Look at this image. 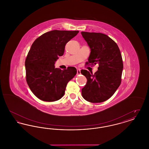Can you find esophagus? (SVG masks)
<instances>
[{
    "mask_svg": "<svg viewBox=\"0 0 149 149\" xmlns=\"http://www.w3.org/2000/svg\"><path fill=\"white\" fill-rule=\"evenodd\" d=\"M80 69H77V75H80Z\"/></svg>",
    "mask_w": 149,
    "mask_h": 149,
    "instance_id": "obj_1",
    "label": "esophagus"
}]
</instances>
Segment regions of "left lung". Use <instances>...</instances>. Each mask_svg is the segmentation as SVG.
I'll return each mask as SVG.
<instances>
[{"mask_svg":"<svg viewBox=\"0 0 149 149\" xmlns=\"http://www.w3.org/2000/svg\"><path fill=\"white\" fill-rule=\"evenodd\" d=\"M81 33L91 51L87 65H99L94 74L86 70H81L87 79L81 94L89 102H103L113 95L121 83L123 65L120 50L117 43L105 34Z\"/></svg>","mask_w":149,"mask_h":149,"instance_id":"8db88e82","label":"left lung"}]
</instances>
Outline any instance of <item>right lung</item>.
<instances>
[{"instance_id":"obj_1","label":"right lung","mask_w":149,"mask_h":149,"mask_svg":"<svg viewBox=\"0 0 149 149\" xmlns=\"http://www.w3.org/2000/svg\"><path fill=\"white\" fill-rule=\"evenodd\" d=\"M78 31L54 30L38 37L31 47L25 61L26 81L36 97L43 101L61 99L68 83L77 70L68 67L61 70L55 68L58 57L64 55L65 47Z\"/></svg>"}]
</instances>
